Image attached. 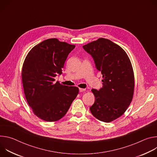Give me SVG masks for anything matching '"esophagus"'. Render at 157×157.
I'll use <instances>...</instances> for the list:
<instances>
[{
  "label": "esophagus",
  "mask_w": 157,
  "mask_h": 157,
  "mask_svg": "<svg viewBox=\"0 0 157 157\" xmlns=\"http://www.w3.org/2000/svg\"><path fill=\"white\" fill-rule=\"evenodd\" d=\"M79 92H83L84 91H86V89H84V88H79Z\"/></svg>",
  "instance_id": "1"
}]
</instances>
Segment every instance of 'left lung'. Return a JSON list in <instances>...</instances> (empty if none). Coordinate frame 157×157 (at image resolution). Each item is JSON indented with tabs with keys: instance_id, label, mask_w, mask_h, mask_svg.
I'll list each match as a JSON object with an SVG mask.
<instances>
[{
	"instance_id": "left-lung-1",
	"label": "left lung",
	"mask_w": 157,
	"mask_h": 157,
	"mask_svg": "<svg viewBox=\"0 0 157 157\" xmlns=\"http://www.w3.org/2000/svg\"><path fill=\"white\" fill-rule=\"evenodd\" d=\"M83 48L91 55L103 78L100 90H91L95 101L89 109L98 120L113 121L124 114L133 99L135 79L131 61L120 46L106 38H98Z\"/></svg>"
}]
</instances>
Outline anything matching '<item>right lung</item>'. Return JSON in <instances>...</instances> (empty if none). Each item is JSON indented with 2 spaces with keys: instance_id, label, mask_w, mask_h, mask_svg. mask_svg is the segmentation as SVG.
<instances>
[{
  "instance_id": "1",
  "label": "right lung",
  "mask_w": 157,
  "mask_h": 157,
  "mask_svg": "<svg viewBox=\"0 0 157 157\" xmlns=\"http://www.w3.org/2000/svg\"><path fill=\"white\" fill-rule=\"evenodd\" d=\"M75 47L57 38H50L33 47L25 59L21 70L24 94L33 113L41 120L61 119L79 93L77 87L55 82Z\"/></svg>"
}]
</instances>
